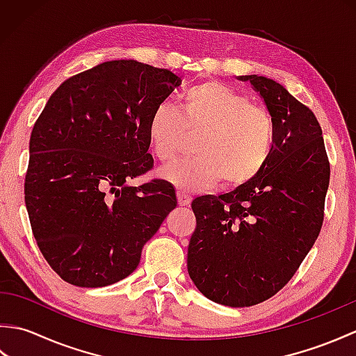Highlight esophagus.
Segmentation results:
<instances>
[{"mask_svg": "<svg viewBox=\"0 0 356 356\" xmlns=\"http://www.w3.org/2000/svg\"><path fill=\"white\" fill-rule=\"evenodd\" d=\"M177 200H179V205L180 207H186V205H190L193 197H191L190 194H186L184 191H177Z\"/></svg>", "mask_w": 356, "mask_h": 356, "instance_id": "1", "label": "esophagus"}]
</instances>
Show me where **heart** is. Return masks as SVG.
<instances>
[{
	"instance_id": "heart-1",
	"label": "heart",
	"mask_w": 356,
	"mask_h": 356,
	"mask_svg": "<svg viewBox=\"0 0 356 356\" xmlns=\"http://www.w3.org/2000/svg\"><path fill=\"white\" fill-rule=\"evenodd\" d=\"M147 134L154 157L163 163L182 153L190 136H199V157L162 171L180 191L199 193L222 179L228 186H243L259 177L274 153L277 125L270 111L254 105L248 95L208 81L188 88L179 110L166 104L156 107Z\"/></svg>"
}]
</instances>
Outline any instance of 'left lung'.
<instances>
[{
  "label": "left lung",
  "instance_id": "8db88e82",
  "mask_svg": "<svg viewBox=\"0 0 356 356\" xmlns=\"http://www.w3.org/2000/svg\"><path fill=\"white\" fill-rule=\"evenodd\" d=\"M275 119L277 139L259 177L231 193L194 199L197 226L188 274L207 298L246 307L287 284L321 231L330 165L312 110L264 76H240Z\"/></svg>",
  "mask_w": 356,
  "mask_h": 356
}]
</instances>
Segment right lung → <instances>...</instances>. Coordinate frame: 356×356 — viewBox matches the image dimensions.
I'll return each instance as SVG.
<instances>
[{
	"label": "right lung",
	"instance_id": "add662e5",
	"mask_svg": "<svg viewBox=\"0 0 356 356\" xmlns=\"http://www.w3.org/2000/svg\"><path fill=\"white\" fill-rule=\"evenodd\" d=\"M180 82L133 59L102 63L64 81L36 119L24 200L38 248L64 282L102 287L128 277L176 208L166 180L127 182L153 168L148 119Z\"/></svg>",
	"mask_w": 356,
	"mask_h": 356
}]
</instances>
